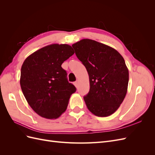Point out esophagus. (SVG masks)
Segmentation results:
<instances>
[{
  "instance_id": "esophagus-1",
  "label": "esophagus",
  "mask_w": 155,
  "mask_h": 155,
  "mask_svg": "<svg viewBox=\"0 0 155 155\" xmlns=\"http://www.w3.org/2000/svg\"><path fill=\"white\" fill-rule=\"evenodd\" d=\"M74 85H75V87H76V88L78 87V81H76L74 83Z\"/></svg>"
}]
</instances>
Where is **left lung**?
Segmentation results:
<instances>
[{
  "label": "left lung",
  "instance_id": "1",
  "mask_svg": "<svg viewBox=\"0 0 155 155\" xmlns=\"http://www.w3.org/2000/svg\"><path fill=\"white\" fill-rule=\"evenodd\" d=\"M72 47L89 76L90 91L83 97L88 109L99 117L112 114L127 92L129 70L124 58L114 48L92 39H81Z\"/></svg>",
  "mask_w": 155,
  "mask_h": 155
}]
</instances>
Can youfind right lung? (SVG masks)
<instances>
[{
	"instance_id": "add662e5",
	"label": "right lung",
	"mask_w": 155,
	"mask_h": 155,
	"mask_svg": "<svg viewBox=\"0 0 155 155\" xmlns=\"http://www.w3.org/2000/svg\"><path fill=\"white\" fill-rule=\"evenodd\" d=\"M74 54L71 46L52 44L30 55L23 63L20 84L31 109L46 119H56L66 110L76 91L67 80L63 63Z\"/></svg>"
}]
</instances>
